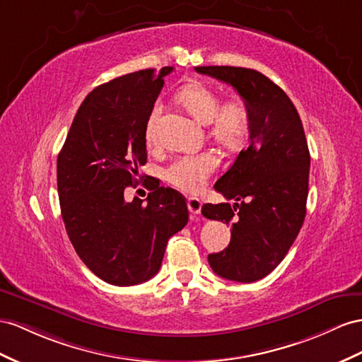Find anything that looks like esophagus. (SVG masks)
Wrapping results in <instances>:
<instances>
[{
	"instance_id": "1",
	"label": "esophagus",
	"mask_w": 362,
	"mask_h": 362,
	"mask_svg": "<svg viewBox=\"0 0 362 362\" xmlns=\"http://www.w3.org/2000/svg\"><path fill=\"white\" fill-rule=\"evenodd\" d=\"M188 209L192 216H199L202 211V202L196 197H189L188 199Z\"/></svg>"
}]
</instances>
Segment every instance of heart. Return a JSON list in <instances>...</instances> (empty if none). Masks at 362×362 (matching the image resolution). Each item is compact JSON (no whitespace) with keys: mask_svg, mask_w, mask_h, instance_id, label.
<instances>
[{"mask_svg":"<svg viewBox=\"0 0 362 362\" xmlns=\"http://www.w3.org/2000/svg\"><path fill=\"white\" fill-rule=\"evenodd\" d=\"M177 99L194 119L208 125L209 137L221 146L235 148L245 141L251 128V111L243 99L230 98L220 105L217 93L200 82L185 86L179 91ZM157 115L159 108L156 107L148 117L145 133L148 144L157 141ZM217 165L218 159L212 151L182 156L165 170V179L185 192L197 194L206 187Z\"/></svg>","mask_w":362,"mask_h":362,"instance_id":"heart-1","label":"heart"}]
</instances>
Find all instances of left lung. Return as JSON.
Returning <instances> with one entry per match:
<instances>
[{
  "instance_id": "8db88e82",
  "label": "left lung",
  "mask_w": 362,
  "mask_h": 362,
  "mask_svg": "<svg viewBox=\"0 0 362 362\" xmlns=\"http://www.w3.org/2000/svg\"><path fill=\"white\" fill-rule=\"evenodd\" d=\"M196 71L233 86L251 111L249 145L214 185L235 203H206L202 214L233 226L228 247L208 255L211 269L226 280L252 283L281 263L303 226L308 141L292 100L263 73L229 66Z\"/></svg>"
}]
</instances>
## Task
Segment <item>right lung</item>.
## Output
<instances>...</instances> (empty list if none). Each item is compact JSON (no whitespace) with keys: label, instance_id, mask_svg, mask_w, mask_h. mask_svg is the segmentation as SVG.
<instances>
[{"label":"right lung","instance_id":"1","mask_svg":"<svg viewBox=\"0 0 362 362\" xmlns=\"http://www.w3.org/2000/svg\"><path fill=\"white\" fill-rule=\"evenodd\" d=\"M173 67L139 70L93 90L73 119L58 156L61 214L88 269L115 286L150 280L170 237L188 223L177 191L148 182L146 203L125 202L146 163V122Z\"/></svg>","mask_w":362,"mask_h":362}]
</instances>
